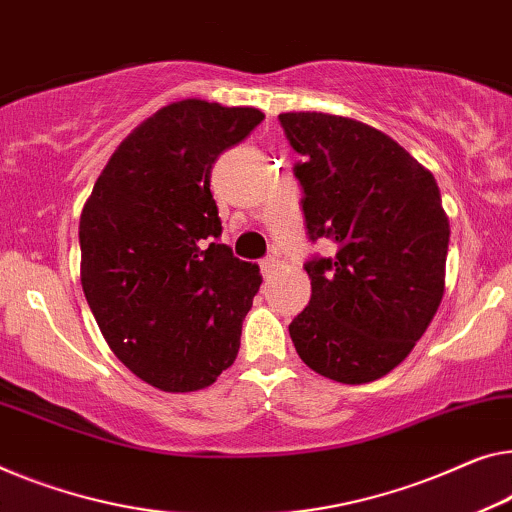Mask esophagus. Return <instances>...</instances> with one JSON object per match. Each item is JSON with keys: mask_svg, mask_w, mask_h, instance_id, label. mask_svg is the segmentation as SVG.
<instances>
[{"mask_svg": "<svg viewBox=\"0 0 512 512\" xmlns=\"http://www.w3.org/2000/svg\"><path fill=\"white\" fill-rule=\"evenodd\" d=\"M259 269H262V276H271V273L278 269V259L276 257H264L262 262H259Z\"/></svg>", "mask_w": 512, "mask_h": 512, "instance_id": "esophagus-1", "label": "esophagus"}]
</instances>
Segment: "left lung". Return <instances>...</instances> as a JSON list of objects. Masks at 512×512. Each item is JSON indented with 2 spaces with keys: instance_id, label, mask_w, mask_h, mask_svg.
<instances>
[{
  "instance_id": "left-lung-1",
  "label": "left lung",
  "mask_w": 512,
  "mask_h": 512,
  "mask_svg": "<svg viewBox=\"0 0 512 512\" xmlns=\"http://www.w3.org/2000/svg\"><path fill=\"white\" fill-rule=\"evenodd\" d=\"M303 163V216L335 257L305 264L312 296L289 324L296 354L340 384L384 377L409 356L444 296L451 225L432 172L393 137L324 112H282Z\"/></svg>"
}]
</instances>
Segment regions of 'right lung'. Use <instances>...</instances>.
Instances as JSON below:
<instances>
[{
	"mask_svg": "<svg viewBox=\"0 0 512 512\" xmlns=\"http://www.w3.org/2000/svg\"><path fill=\"white\" fill-rule=\"evenodd\" d=\"M264 119L257 108L186 98L119 144L80 216V280L114 356L167 393L230 368L259 292V266L223 232L211 170Z\"/></svg>",
	"mask_w": 512,
	"mask_h": 512,
	"instance_id": "add662e5",
	"label": "right lung"
}]
</instances>
